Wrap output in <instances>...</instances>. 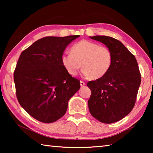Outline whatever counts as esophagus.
<instances>
[{
	"instance_id": "esophagus-1",
	"label": "esophagus",
	"mask_w": 153,
	"mask_h": 153,
	"mask_svg": "<svg viewBox=\"0 0 153 153\" xmlns=\"http://www.w3.org/2000/svg\"><path fill=\"white\" fill-rule=\"evenodd\" d=\"M85 85H86V83H85L84 82H83V81H80V86H85Z\"/></svg>"
}]
</instances>
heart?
<instances>
[{
  "instance_id": "b5f03b06",
  "label": "heart",
  "mask_w": 153,
  "mask_h": 153,
  "mask_svg": "<svg viewBox=\"0 0 153 153\" xmlns=\"http://www.w3.org/2000/svg\"><path fill=\"white\" fill-rule=\"evenodd\" d=\"M109 48L92 41L82 40L72 46L71 53H64L61 62L71 76H76L82 67L83 74L98 79L107 74L112 64Z\"/></svg>"
}]
</instances>
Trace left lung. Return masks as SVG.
I'll list each match as a JSON object with an SVG mask.
<instances>
[{
	"instance_id": "1",
	"label": "left lung",
	"mask_w": 153,
	"mask_h": 153,
	"mask_svg": "<svg viewBox=\"0 0 153 153\" xmlns=\"http://www.w3.org/2000/svg\"><path fill=\"white\" fill-rule=\"evenodd\" d=\"M90 38L104 44L112 53L110 69L100 78L88 82L91 90L88 107L91 115L104 123L128 115L135 105L141 75L135 56L120 40L107 36Z\"/></svg>"
}]
</instances>
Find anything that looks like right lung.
Instances as JSON below:
<instances>
[{
  "label": "right lung",
  "mask_w": 153,
  "mask_h": 153,
  "mask_svg": "<svg viewBox=\"0 0 153 153\" xmlns=\"http://www.w3.org/2000/svg\"><path fill=\"white\" fill-rule=\"evenodd\" d=\"M79 36H47L21 54L13 75L17 98L36 120L49 123L61 118L69 100L79 89V80L61 62L67 46Z\"/></svg>",
  "instance_id": "1"
}]
</instances>
